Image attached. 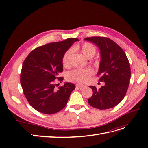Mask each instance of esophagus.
<instances>
[{
    "instance_id": "34e87169",
    "label": "esophagus",
    "mask_w": 148,
    "mask_h": 148,
    "mask_svg": "<svg viewBox=\"0 0 148 148\" xmlns=\"http://www.w3.org/2000/svg\"><path fill=\"white\" fill-rule=\"evenodd\" d=\"M76 86H77V88H82L84 87L85 86H84V85H83V84H76Z\"/></svg>"
}]
</instances>
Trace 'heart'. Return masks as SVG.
Segmentation results:
<instances>
[{
  "label": "heart",
  "instance_id": "1",
  "mask_svg": "<svg viewBox=\"0 0 148 148\" xmlns=\"http://www.w3.org/2000/svg\"><path fill=\"white\" fill-rule=\"evenodd\" d=\"M73 50L79 51L87 59L95 56L96 53V48L93 44L89 42H84L80 46H75L73 47ZM72 53V50H67L62 57V62L64 66H68L70 64V59ZM95 64L97 65V62H95ZM93 74V70L90 68H86L84 69L73 70L67 75V78L71 82L78 83H86L89 77Z\"/></svg>",
  "mask_w": 148,
  "mask_h": 148
}]
</instances>
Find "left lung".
<instances>
[{
    "label": "left lung",
    "mask_w": 148,
    "mask_h": 148,
    "mask_svg": "<svg viewBox=\"0 0 148 148\" xmlns=\"http://www.w3.org/2000/svg\"><path fill=\"white\" fill-rule=\"evenodd\" d=\"M100 49L101 62L97 76L105 85L99 89L89 86L92 96L89 104L99 109H108L118 105L123 100L129 86L131 70L128 58L123 49L109 38L91 37L84 38Z\"/></svg>",
    "instance_id": "left-lung-1"
}]
</instances>
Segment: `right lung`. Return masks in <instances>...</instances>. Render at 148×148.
<instances>
[{"mask_svg":"<svg viewBox=\"0 0 148 148\" xmlns=\"http://www.w3.org/2000/svg\"><path fill=\"white\" fill-rule=\"evenodd\" d=\"M78 41L77 38H69L38 47L24 60L20 75L21 85L29 104L39 112L53 114L66 105L75 85L66 82L57 88L54 80L64 79L59 77V73L63 71L62 57Z\"/></svg>","mask_w":148,"mask_h":148,"instance_id":"obj_1","label":"right lung"}]
</instances>
